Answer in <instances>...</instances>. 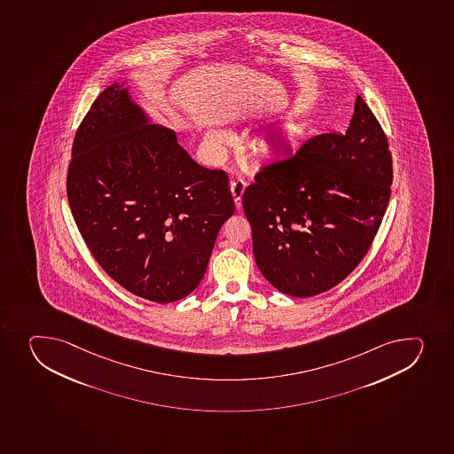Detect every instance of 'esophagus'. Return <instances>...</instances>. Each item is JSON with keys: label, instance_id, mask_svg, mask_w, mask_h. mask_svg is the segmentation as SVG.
Returning <instances> with one entry per match:
<instances>
[{"label": "esophagus", "instance_id": "34e87169", "mask_svg": "<svg viewBox=\"0 0 454 454\" xmlns=\"http://www.w3.org/2000/svg\"><path fill=\"white\" fill-rule=\"evenodd\" d=\"M244 191H246V182L243 179H235L231 182V192L234 197L235 206L241 208V198H243Z\"/></svg>", "mask_w": 454, "mask_h": 454}]
</instances>
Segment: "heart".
I'll return each instance as SVG.
<instances>
[{"mask_svg": "<svg viewBox=\"0 0 454 454\" xmlns=\"http://www.w3.org/2000/svg\"><path fill=\"white\" fill-rule=\"evenodd\" d=\"M208 144L211 146H217V145L222 144L224 140L223 133H220V131H211L210 135H208Z\"/></svg>", "mask_w": 454, "mask_h": 454, "instance_id": "obj_1", "label": "heart"}]
</instances>
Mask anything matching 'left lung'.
<instances>
[{
	"label": "left lung",
	"mask_w": 454,
	"mask_h": 454,
	"mask_svg": "<svg viewBox=\"0 0 454 454\" xmlns=\"http://www.w3.org/2000/svg\"><path fill=\"white\" fill-rule=\"evenodd\" d=\"M254 179L243 207L259 270L288 296H317L359 265L380 228L394 179L389 142L358 96L345 135L314 136Z\"/></svg>",
	"instance_id": "left-lung-1"
}]
</instances>
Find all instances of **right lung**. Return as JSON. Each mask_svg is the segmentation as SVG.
I'll return each instance as SVG.
<instances>
[{
    "instance_id": "right-lung-1",
    "label": "right lung",
    "mask_w": 454,
    "mask_h": 454,
    "mask_svg": "<svg viewBox=\"0 0 454 454\" xmlns=\"http://www.w3.org/2000/svg\"><path fill=\"white\" fill-rule=\"evenodd\" d=\"M67 193L102 270L157 303L198 287L235 211L228 175L193 161L175 131L146 124L118 84L100 93L78 127Z\"/></svg>"
}]
</instances>
